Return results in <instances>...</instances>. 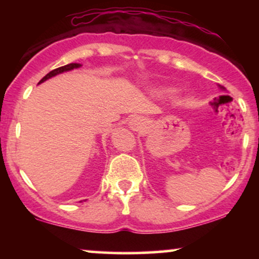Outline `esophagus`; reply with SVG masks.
<instances>
[{
    "instance_id": "34e87169",
    "label": "esophagus",
    "mask_w": 259,
    "mask_h": 259,
    "mask_svg": "<svg viewBox=\"0 0 259 259\" xmlns=\"http://www.w3.org/2000/svg\"><path fill=\"white\" fill-rule=\"evenodd\" d=\"M130 124H132L133 127H136V129H138V127L142 125V120L139 119V118H135V119H133L132 121H130Z\"/></svg>"
}]
</instances>
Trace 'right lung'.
Returning <instances> with one entry per match:
<instances>
[{
    "instance_id": "right-lung-1",
    "label": "right lung",
    "mask_w": 259,
    "mask_h": 259,
    "mask_svg": "<svg viewBox=\"0 0 259 259\" xmlns=\"http://www.w3.org/2000/svg\"><path fill=\"white\" fill-rule=\"evenodd\" d=\"M78 67H80V64H78V63H70V64L63 65V67L56 68V69L51 70V72H50L49 74H46V75H45L44 78L40 80V82H42V81H45V80H47V79L52 78V76L57 75V74H59V73L67 72V70H72V69H74V68H78ZM40 82H38V84H40Z\"/></svg>"
}]
</instances>
